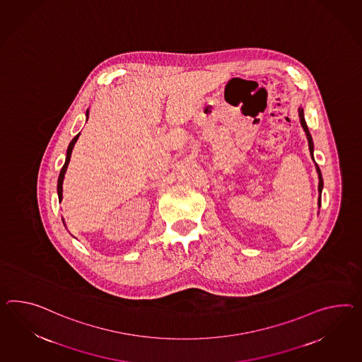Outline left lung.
<instances>
[{"instance_id":"obj_1","label":"left lung","mask_w":362,"mask_h":362,"mask_svg":"<svg viewBox=\"0 0 362 362\" xmlns=\"http://www.w3.org/2000/svg\"><path fill=\"white\" fill-rule=\"evenodd\" d=\"M298 114H299V121H300V126L303 127V130L306 132L307 140H308V148H310V153H311V158L314 160V141H313V136L308 131L307 127L306 121H305V114H303V109L299 107L298 109ZM315 163V160H314ZM316 172H317V178H319V186H317V190H319V198H317V206L320 207L322 204V190H323V177H322V172H320V168L317 167V164L315 163Z\"/></svg>"}]
</instances>
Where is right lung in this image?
<instances>
[{"label":"right lung","mask_w":362,"mask_h":362,"mask_svg":"<svg viewBox=\"0 0 362 362\" xmlns=\"http://www.w3.org/2000/svg\"><path fill=\"white\" fill-rule=\"evenodd\" d=\"M88 117H89V110H86V121H88ZM78 136H80V132L74 136V139L71 140V143H69V146H68V148H66L64 165L62 168L60 175H59V180H57V195H59V202H62V199H63V181H64L65 172H66V168H68V164H69V160H71V155H72L74 144H76V141L78 139ZM63 223H64V219H63Z\"/></svg>","instance_id":"right-lung-1"}]
</instances>
